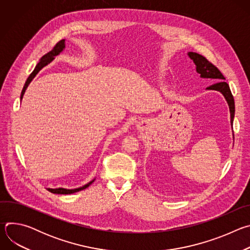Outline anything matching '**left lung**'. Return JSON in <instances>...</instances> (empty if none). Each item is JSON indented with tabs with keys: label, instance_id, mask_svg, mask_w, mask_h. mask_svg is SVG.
Returning a JSON list of instances; mask_svg holds the SVG:
<instances>
[{
	"label": "left lung",
	"instance_id": "left-lung-1",
	"mask_svg": "<svg viewBox=\"0 0 250 250\" xmlns=\"http://www.w3.org/2000/svg\"><path fill=\"white\" fill-rule=\"evenodd\" d=\"M188 55L194 61V63L196 65L197 72L201 75L202 78H209V79H213L215 81H217L215 84L210 85L207 89L220 91L224 95V97L226 98V100L229 104V106L230 125L232 126L234 111H235L234 110V100H233V96L230 92L229 84L224 81V80H226V78L224 77L221 71L203 55L198 54L196 52H188Z\"/></svg>",
	"mask_w": 250,
	"mask_h": 250
}]
</instances>
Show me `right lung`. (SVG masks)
Segmentation results:
<instances>
[{
	"instance_id": "1",
	"label": "right lung",
	"mask_w": 250,
	"mask_h": 250,
	"mask_svg": "<svg viewBox=\"0 0 250 250\" xmlns=\"http://www.w3.org/2000/svg\"><path fill=\"white\" fill-rule=\"evenodd\" d=\"M64 48H65V41L62 40V41H60L59 42L56 43V45L53 47V49H52L51 51H49L48 53H46L45 55H43V56L42 57L41 61L38 63L37 66H35L34 70L32 71L31 74H30V75L28 76V78L26 79V82H25V84H24V86H23V89H22V91H21V100H22L23 94H24V92H25L27 86L29 85V83L32 81V79H33L35 76H37V74L40 72V71H41L44 66H46L48 63H50V62L54 59V57H55L56 55H58ZM94 181H95V179L92 180L91 182H89L88 184H86V185H84V186H82V187H80V188H76V189H64V188L50 189V188H47V190H48L49 192L53 193V194H61V195L73 194V193H76V192H79V191H81V190H84V189L88 188Z\"/></svg>"
}]
</instances>
